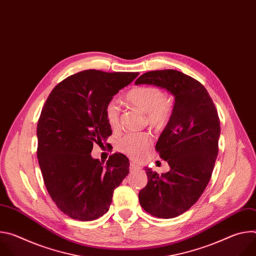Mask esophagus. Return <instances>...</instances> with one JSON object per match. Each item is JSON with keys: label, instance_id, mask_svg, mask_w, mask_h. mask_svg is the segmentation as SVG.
I'll return each instance as SVG.
<instances>
[{"label": "esophagus", "instance_id": "esophagus-1", "mask_svg": "<svg viewBox=\"0 0 256 256\" xmlns=\"http://www.w3.org/2000/svg\"><path fill=\"white\" fill-rule=\"evenodd\" d=\"M138 166L134 162H130V169H136V168H138Z\"/></svg>", "mask_w": 256, "mask_h": 256}]
</instances>
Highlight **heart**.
Returning a JSON list of instances; mask_svg holds the SVG:
<instances>
[{
  "label": "heart",
  "mask_w": 256,
  "mask_h": 256,
  "mask_svg": "<svg viewBox=\"0 0 256 256\" xmlns=\"http://www.w3.org/2000/svg\"><path fill=\"white\" fill-rule=\"evenodd\" d=\"M126 100L147 114L149 124L155 128H164L170 120L173 105L163 91L155 86H138L132 88L126 95ZM105 118L112 128L120 124V107L114 100L108 101L104 109ZM152 144L148 134H128L118 142L120 152L134 160L140 161L147 156Z\"/></svg>",
  "instance_id": "obj_1"
}]
</instances>
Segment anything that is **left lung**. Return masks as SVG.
<instances>
[{"label": "left lung", "instance_id": "8db88e82", "mask_svg": "<svg viewBox=\"0 0 256 256\" xmlns=\"http://www.w3.org/2000/svg\"><path fill=\"white\" fill-rule=\"evenodd\" d=\"M138 84L166 89L175 97L171 118L156 144L170 170L159 175L146 167L148 184L138 194L147 212L175 218L198 202L208 184L218 151L220 120L206 89L184 72H148L138 78Z\"/></svg>", "mask_w": 256, "mask_h": 256}]
</instances>
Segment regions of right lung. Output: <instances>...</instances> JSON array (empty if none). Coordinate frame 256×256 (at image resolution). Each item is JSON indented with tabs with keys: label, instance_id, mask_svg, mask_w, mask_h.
<instances>
[{
	"label": "right lung",
	"instance_id": "1",
	"mask_svg": "<svg viewBox=\"0 0 256 256\" xmlns=\"http://www.w3.org/2000/svg\"><path fill=\"white\" fill-rule=\"evenodd\" d=\"M138 75L86 70L66 78L50 92L38 124V159L46 188L70 218L92 221L110 206L114 190L130 172V161L116 153L106 164L93 159V144L112 134L104 109Z\"/></svg>",
	"mask_w": 256,
	"mask_h": 256
}]
</instances>
